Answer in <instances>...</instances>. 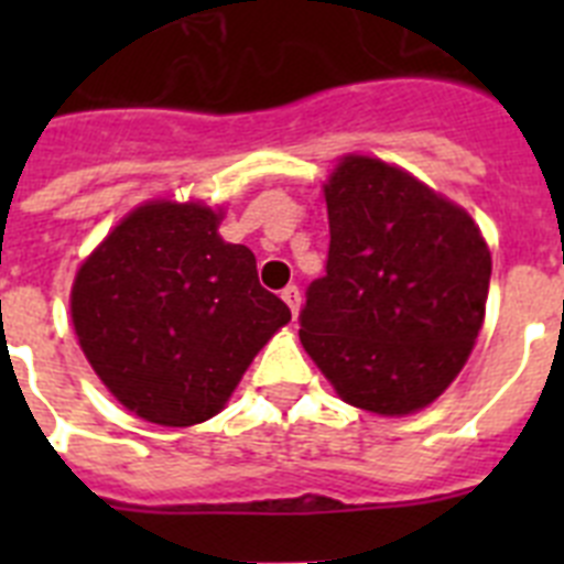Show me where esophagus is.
Returning a JSON list of instances; mask_svg holds the SVG:
<instances>
[{
  "label": "esophagus",
  "instance_id": "1",
  "mask_svg": "<svg viewBox=\"0 0 564 564\" xmlns=\"http://www.w3.org/2000/svg\"><path fill=\"white\" fill-rule=\"evenodd\" d=\"M282 299H285V305L291 307L293 316H296L299 305H302V293H299V288L296 285H288L285 291H282Z\"/></svg>",
  "mask_w": 564,
  "mask_h": 564
}]
</instances>
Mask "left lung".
Returning <instances> with one entry per match:
<instances>
[{
	"mask_svg": "<svg viewBox=\"0 0 564 564\" xmlns=\"http://www.w3.org/2000/svg\"><path fill=\"white\" fill-rule=\"evenodd\" d=\"M330 251L299 338L338 398L376 415L430 406L482 327L491 253L475 220L403 169L347 154L325 183Z\"/></svg>",
	"mask_w": 564,
	"mask_h": 564,
	"instance_id": "left-lung-1",
	"label": "left lung"
}]
</instances>
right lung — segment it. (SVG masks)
Listing matches in <instances>:
<instances>
[{
    "label": "right lung",
    "mask_w": 564,
    "mask_h": 564,
    "mask_svg": "<svg viewBox=\"0 0 564 564\" xmlns=\"http://www.w3.org/2000/svg\"><path fill=\"white\" fill-rule=\"evenodd\" d=\"M223 212L152 200L78 268L69 313L84 356L118 401L161 426L226 406L268 338L291 322L257 259L217 234Z\"/></svg>",
    "instance_id": "right-lung-1"
}]
</instances>
